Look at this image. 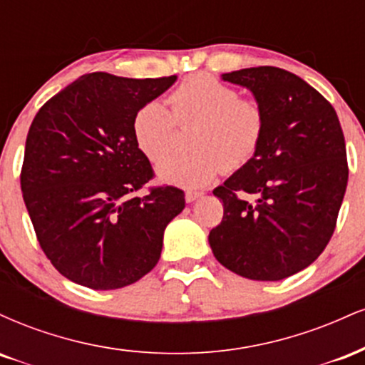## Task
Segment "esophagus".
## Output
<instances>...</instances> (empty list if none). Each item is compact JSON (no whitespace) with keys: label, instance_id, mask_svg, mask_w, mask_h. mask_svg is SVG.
I'll use <instances>...</instances> for the list:
<instances>
[{"label":"esophagus","instance_id":"1","mask_svg":"<svg viewBox=\"0 0 365 365\" xmlns=\"http://www.w3.org/2000/svg\"><path fill=\"white\" fill-rule=\"evenodd\" d=\"M199 197H202V192H194V190H188L185 192V200L188 204L194 202V200L199 199Z\"/></svg>","mask_w":365,"mask_h":365}]
</instances>
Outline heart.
I'll return each instance as SVG.
<instances>
[{
  "label": "heart",
  "mask_w": 365,
  "mask_h": 365,
  "mask_svg": "<svg viewBox=\"0 0 365 365\" xmlns=\"http://www.w3.org/2000/svg\"><path fill=\"white\" fill-rule=\"evenodd\" d=\"M165 103L149 101L132 121L137 148L153 163L170 156L177 145V125L192 127L190 153L158 166L159 182L200 188L221 171H237L257 153L264 137V113L257 103L240 99V92L206 73L187 77Z\"/></svg>",
  "instance_id": "1"
}]
</instances>
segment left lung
<instances>
[{"mask_svg":"<svg viewBox=\"0 0 365 365\" xmlns=\"http://www.w3.org/2000/svg\"><path fill=\"white\" fill-rule=\"evenodd\" d=\"M221 78L252 92L266 127L254 158L212 190L225 212L209 245L226 269L278 282L311 266L333 235L349 182L345 137L334 108L295 73L255 66Z\"/></svg>","mask_w":365,"mask_h":365,"instance_id":"left-lung-1","label":"left lung"}]
</instances>
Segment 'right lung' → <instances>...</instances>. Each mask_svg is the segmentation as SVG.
<instances>
[{
    "instance_id": "add662e5",
    "label": "right lung",
    "mask_w": 365,
    "mask_h": 365,
    "mask_svg": "<svg viewBox=\"0 0 365 365\" xmlns=\"http://www.w3.org/2000/svg\"><path fill=\"white\" fill-rule=\"evenodd\" d=\"M177 82L94 72L37 111L20 185L46 257L70 282L115 290L139 282L161 257L165 228L185 207L177 187L150 188L149 159L133 139L142 104Z\"/></svg>"
}]
</instances>
